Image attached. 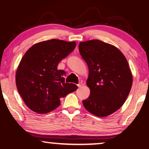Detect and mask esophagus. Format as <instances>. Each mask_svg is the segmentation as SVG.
<instances>
[{
  "label": "esophagus",
  "instance_id": "1",
  "mask_svg": "<svg viewBox=\"0 0 149 149\" xmlns=\"http://www.w3.org/2000/svg\"><path fill=\"white\" fill-rule=\"evenodd\" d=\"M83 85V83L82 82H79V84H77V86H78V87H81Z\"/></svg>",
  "mask_w": 149,
  "mask_h": 149
}]
</instances>
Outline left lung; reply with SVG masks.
<instances>
[{"instance_id":"1","label":"left lung","mask_w":149,"mask_h":149,"mask_svg":"<svg viewBox=\"0 0 149 149\" xmlns=\"http://www.w3.org/2000/svg\"><path fill=\"white\" fill-rule=\"evenodd\" d=\"M79 50L89 68L90 95L83 100L84 107L97 116L113 114L122 107L132 86L127 59L118 48L97 39L79 42Z\"/></svg>"}]
</instances>
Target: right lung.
Here are the masks:
<instances>
[{
  "label": "right lung",
  "mask_w": 149,
  "mask_h": 149,
  "mask_svg": "<svg viewBox=\"0 0 149 149\" xmlns=\"http://www.w3.org/2000/svg\"><path fill=\"white\" fill-rule=\"evenodd\" d=\"M75 42L51 39L38 42L27 50L16 74L17 91L30 110L46 114L59 107L60 98L75 91L77 86L65 83L58 63L74 50Z\"/></svg>",
  "instance_id": "1"
}]
</instances>
